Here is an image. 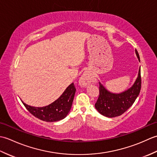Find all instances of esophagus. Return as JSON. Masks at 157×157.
<instances>
[{"mask_svg":"<svg viewBox=\"0 0 157 157\" xmlns=\"http://www.w3.org/2000/svg\"><path fill=\"white\" fill-rule=\"evenodd\" d=\"M93 80H94V78H93L92 73L88 71H86L79 79V84L82 86H86L87 84H89L90 83H91Z\"/></svg>","mask_w":157,"mask_h":157,"instance_id":"obj_1","label":"esophagus"}]
</instances>
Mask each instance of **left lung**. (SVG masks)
<instances>
[{"mask_svg": "<svg viewBox=\"0 0 157 157\" xmlns=\"http://www.w3.org/2000/svg\"><path fill=\"white\" fill-rule=\"evenodd\" d=\"M136 53L140 61L137 50H136ZM141 84L140 67L134 84L121 94H116L109 92L99 83V96L95 103L96 109L101 115L107 117H115L121 115L134 104L140 92Z\"/></svg>", "mask_w": 157, "mask_h": 157, "instance_id": "left-lung-1", "label": "left lung"}]
</instances>
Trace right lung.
<instances>
[{"mask_svg":"<svg viewBox=\"0 0 157 157\" xmlns=\"http://www.w3.org/2000/svg\"><path fill=\"white\" fill-rule=\"evenodd\" d=\"M75 90L74 84L72 83L56 101L44 107H33L21 102L28 111L36 118L47 122L57 121L67 115L71 107Z\"/></svg>","mask_w":157,"mask_h":157,"instance_id":"obj_1","label":"right lung"}]
</instances>
